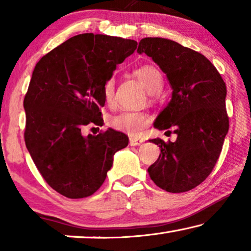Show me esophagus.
<instances>
[{
	"label": "esophagus",
	"instance_id": "34e87169",
	"mask_svg": "<svg viewBox=\"0 0 251 251\" xmlns=\"http://www.w3.org/2000/svg\"><path fill=\"white\" fill-rule=\"evenodd\" d=\"M143 143H144V139L135 138V137H131V138H130V145L131 146H139L142 145Z\"/></svg>",
	"mask_w": 251,
	"mask_h": 251
}]
</instances>
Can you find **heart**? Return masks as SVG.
Instances as JSON below:
<instances>
[{
    "instance_id": "heart-1",
    "label": "heart",
    "mask_w": 251,
    "mask_h": 251,
    "mask_svg": "<svg viewBox=\"0 0 251 251\" xmlns=\"http://www.w3.org/2000/svg\"><path fill=\"white\" fill-rule=\"evenodd\" d=\"M135 75L143 82L150 94H157L162 89L163 77L161 72L152 65H145L137 68ZM115 80L109 77L104 84V98L107 104H111L114 98ZM151 118L144 112L123 111L119 114L113 115L109 119V126L120 132H125L130 136H138L144 128L150 125Z\"/></svg>"
}]
</instances>
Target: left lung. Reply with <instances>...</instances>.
Returning a JSON list of instances; mask_svg holds the SVG:
<instances>
[{"label": "left lung", "mask_w": 251, "mask_h": 251, "mask_svg": "<svg viewBox=\"0 0 251 251\" xmlns=\"http://www.w3.org/2000/svg\"><path fill=\"white\" fill-rule=\"evenodd\" d=\"M137 52L146 53L167 74L173 97L154 126L177 135L174 143L150 139L161 153L147 171L170 193L193 190L211 174L228 131L225 82L203 54L175 41L145 37Z\"/></svg>", "instance_id": "left-lung-1"}]
</instances>
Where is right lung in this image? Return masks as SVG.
Segmentation results:
<instances>
[{
	"label": "right lung",
	"mask_w": 251,
	"mask_h": 251,
	"mask_svg": "<svg viewBox=\"0 0 251 251\" xmlns=\"http://www.w3.org/2000/svg\"><path fill=\"white\" fill-rule=\"evenodd\" d=\"M136 49L135 40L80 34L48 52L34 68L24 98V138L43 179L64 197L94 194L114 154L128 146V136L116 130L88 137L81 130L102 125L105 82Z\"/></svg>",
	"instance_id": "add662e5"
}]
</instances>
